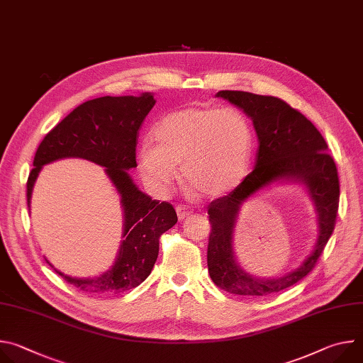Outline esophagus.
<instances>
[{"instance_id":"34e87169","label":"esophagus","mask_w":363,"mask_h":363,"mask_svg":"<svg viewBox=\"0 0 363 363\" xmlns=\"http://www.w3.org/2000/svg\"><path fill=\"white\" fill-rule=\"evenodd\" d=\"M177 214H178L179 221H184V220H186V218H189V217H191L192 211L189 210V206L178 205V206H177Z\"/></svg>"}]
</instances>
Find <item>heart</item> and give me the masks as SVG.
<instances>
[{"label": "heart", "instance_id": "1", "mask_svg": "<svg viewBox=\"0 0 363 363\" xmlns=\"http://www.w3.org/2000/svg\"><path fill=\"white\" fill-rule=\"evenodd\" d=\"M153 145L139 147V168L155 191H167L179 165L181 179L205 196H221L247 177L252 130L235 109L191 105L165 115L153 128Z\"/></svg>", "mask_w": 363, "mask_h": 363}]
</instances>
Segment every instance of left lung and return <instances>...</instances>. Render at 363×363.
Instances as JSON below:
<instances>
[{
    "label": "left lung",
    "instance_id": "8db88e82",
    "mask_svg": "<svg viewBox=\"0 0 363 363\" xmlns=\"http://www.w3.org/2000/svg\"><path fill=\"white\" fill-rule=\"evenodd\" d=\"M216 96L228 100L251 118L258 150L254 171L234 191L208 205V273L224 291L241 297H262L296 284L313 270L335 230L340 195L337 169L316 126L284 100L238 90H221ZM277 180L306 185L318 213L320 234L313 252L297 269L277 279H258L238 264L232 250V233L240 205Z\"/></svg>",
    "mask_w": 363,
    "mask_h": 363
}]
</instances>
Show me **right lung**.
Here are the masks:
<instances>
[{
  "instance_id": "right-lung-1",
  "label": "right lung",
  "mask_w": 363,
  "mask_h": 363,
  "mask_svg": "<svg viewBox=\"0 0 363 363\" xmlns=\"http://www.w3.org/2000/svg\"><path fill=\"white\" fill-rule=\"evenodd\" d=\"M155 101L152 93L87 100L51 129L35 152L34 168L27 181L28 208L41 168L63 158H83L105 167L121 195L123 241L115 264L93 279L69 277L55 269L67 283L83 291L118 294L138 287L157 262L160 237L178 221L169 202L160 203L143 194L128 174L136 168L138 130Z\"/></svg>"
}]
</instances>
